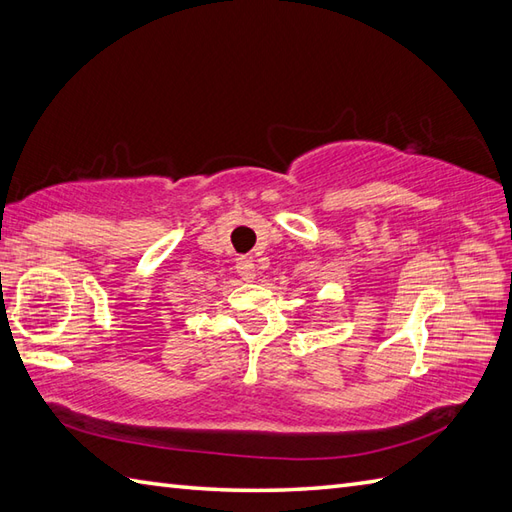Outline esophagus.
<instances>
[{
	"mask_svg": "<svg viewBox=\"0 0 512 512\" xmlns=\"http://www.w3.org/2000/svg\"><path fill=\"white\" fill-rule=\"evenodd\" d=\"M235 270L244 281H253L255 279V264L251 257H240L235 261Z\"/></svg>",
	"mask_w": 512,
	"mask_h": 512,
	"instance_id": "34e87169",
	"label": "esophagus"
}]
</instances>
